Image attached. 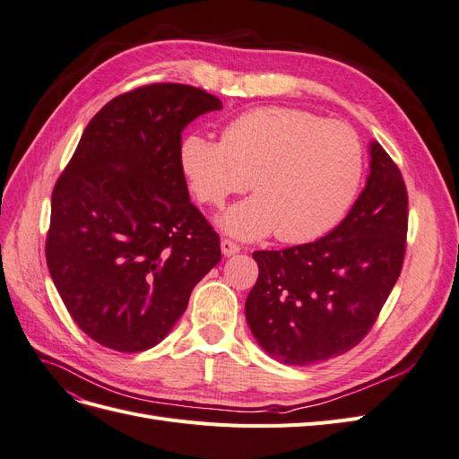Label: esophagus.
Masks as SVG:
<instances>
[{
  "instance_id": "esophagus-1",
  "label": "esophagus",
  "mask_w": 459,
  "mask_h": 459,
  "mask_svg": "<svg viewBox=\"0 0 459 459\" xmlns=\"http://www.w3.org/2000/svg\"><path fill=\"white\" fill-rule=\"evenodd\" d=\"M220 248H221V255H224V256H233V255H238L241 251V247L231 239H221Z\"/></svg>"
}]
</instances>
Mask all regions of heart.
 <instances>
[{"mask_svg": "<svg viewBox=\"0 0 459 459\" xmlns=\"http://www.w3.org/2000/svg\"><path fill=\"white\" fill-rule=\"evenodd\" d=\"M179 164L199 201L216 208L251 187L256 195L221 216L239 239L275 231L307 243L335 228L364 176V149L351 126L308 110L264 107L226 124L221 142L187 135Z\"/></svg>", "mask_w": 459, "mask_h": 459, "instance_id": "heart-1", "label": "heart"}]
</instances>
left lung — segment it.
Listing matches in <instances>:
<instances>
[{
	"label": "left lung",
	"instance_id": "obj_1",
	"mask_svg": "<svg viewBox=\"0 0 459 459\" xmlns=\"http://www.w3.org/2000/svg\"><path fill=\"white\" fill-rule=\"evenodd\" d=\"M369 176L351 212L325 238L256 251L245 302L258 344L289 366L341 356L373 327L406 253L408 191L394 160L369 143Z\"/></svg>",
	"mask_w": 459,
	"mask_h": 459
}]
</instances>
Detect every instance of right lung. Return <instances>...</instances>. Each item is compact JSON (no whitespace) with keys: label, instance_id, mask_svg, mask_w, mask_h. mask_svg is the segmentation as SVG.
<instances>
[{"label":"right lung","instance_id":"add662e5","mask_svg":"<svg viewBox=\"0 0 459 459\" xmlns=\"http://www.w3.org/2000/svg\"><path fill=\"white\" fill-rule=\"evenodd\" d=\"M220 108L186 84L122 93L90 120L55 184L51 280L76 325L107 349L159 344L221 258L179 164L184 128Z\"/></svg>","mask_w":459,"mask_h":459}]
</instances>
